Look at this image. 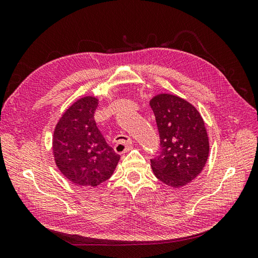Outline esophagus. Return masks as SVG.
<instances>
[{
    "instance_id": "34e87169",
    "label": "esophagus",
    "mask_w": 258,
    "mask_h": 258,
    "mask_svg": "<svg viewBox=\"0 0 258 258\" xmlns=\"http://www.w3.org/2000/svg\"><path fill=\"white\" fill-rule=\"evenodd\" d=\"M131 147H132V141H131V139H130V138H127V140H123V141L117 142V144H116V146H115V151H116L117 153L122 154V153H124V152L129 151Z\"/></svg>"
}]
</instances>
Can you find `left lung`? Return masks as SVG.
<instances>
[{
  "instance_id": "8db88e82",
  "label": "left lung",
  "mask_w": 258,
  "mask_h": 258,
  "mask_svg": "<svg viewBox=\"0 0 258 258\" xmlns=\"http://www.w3.org/2000/svg\"><path fill=\"white\" fill-rule=\"evenodd\" d=\"M160 139V151L151 159L159 181L178 188L191 182L204 169L209 138L204 119L186 100L161 93L151 100Z\"/></svg>"
}]
</instances>
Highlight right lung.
<instances>
[{
  "instance_id": "1",
  "label": "right lung",
  "mask_w": 258,
  "mask_h": 258,
  "mask_svg": "<svg viewBox=\"0 0 258 258\" xmlns=\"http://www.w3.org/2000/svg\"><path fill=\"white\" fill-rule=\"evenodd\" d=\"M98 99L84 97L62 115L53 132L56 165L70 182L97 186L110 178L120 156L108 145L98 129L93 114Z\"/></svg>"
}]
</instances>
